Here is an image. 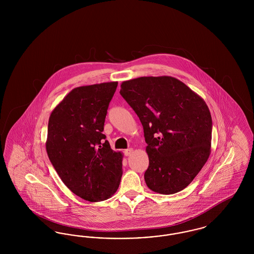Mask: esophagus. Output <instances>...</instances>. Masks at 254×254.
Listing matches in <instances>:
<instances>
[{
	"label": "esophagus",
	"instance_id": "34e87169",
	"mask_svg": "<svg viewBox=\"0 0 254 254\" xmlns=\"http://www.w3.org/2000/svg\"><path fill=\"white\" fill-rule=\"evenodd\" d=\"M124 152H125V155H126V156H129V155H131V153L133 152V149L132 148H127V149H126Z\"/></svg>",
	"mask_w": 254,
	"mask_h": 254
}]
</instances>
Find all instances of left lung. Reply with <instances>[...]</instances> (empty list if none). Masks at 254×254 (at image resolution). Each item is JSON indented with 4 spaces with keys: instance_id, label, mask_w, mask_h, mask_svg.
Segmentation results:
<instances>
[{
    "instance_id": "left-lung-1",
    "label": "left lung",
    "mask_w": 254,
    "mask_h": 254,
    "mask_svg": "<svg viewBox=\"0 0 254 254\" xmlns=\"http://www.w3.org/2000/svg\"><path fill=\"white\" fill-rule=\"evenodd\" d=\"M120 94L144 128L146 186L157 193L181 191L210 154L212 120L205 101L170 76L123 82Z\"/></svg>"
}]
</instances>
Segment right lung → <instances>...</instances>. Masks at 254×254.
<instances>
[{
    "label": "right lung",
    "mask_w": 254,
    "mask_h": 254,
    "mask_svg": "<svg viewBox=\"0 0 254 254\" xmlns=\"http://www.w3.org/2000/svg\"><path fill=\"white\" fill-rule=\"evenodd\" d=\"M118 83L72 89L50 114L47 152L64 184L89 202L109 199L121 182L123 154L103 134Z\"/></svg>",
    "instance_id": "right-lung-1"
}]
</instances>
